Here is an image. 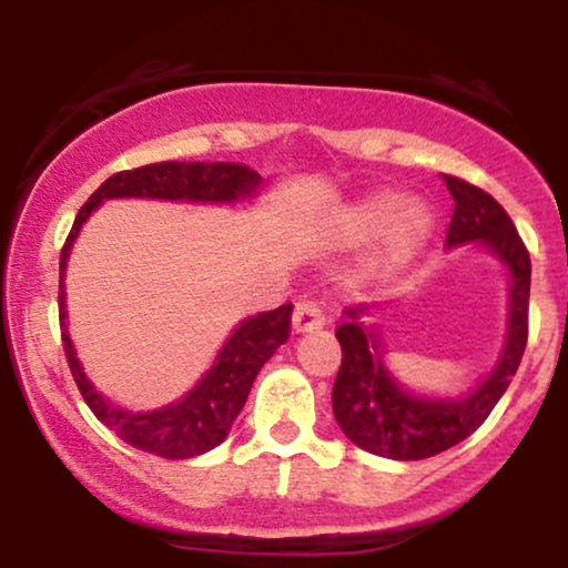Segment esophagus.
I'll use <instances>...</instances> for the list:
<instances>
[{"label":"esophagus","mask_w":568,"mask_h":568,"mask_svg":"<svg viewBox=\"0 0 568 568\" xmlns=\"http://www.w3.org/2000/svg\"><path fill=\"white\" fill-rule=\"evenodd\" d=\"M291 325H293V331H296V334H306V331L323 328V325H325L323 306L317 302H312V298H302V302L293 306Z\"/></svg>","instance_id":"34e87169"}]
</instances>
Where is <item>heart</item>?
<instances>
[{
	"mask_svg": "<svg viewBox=\"0 0 568 568\" xmlns=\"http://www.w3.org/2000/svg\"><path fill=\"white\" fill-rule=\"evenodd\" d=\"M433 213L425 202H403L393 192H376L357 200L338 216L336 234L344 243H368L379 237V264L384 270L406 264L429 237Z\"/></svg>",
	"mask_w": 568,
	"mask_h": 568,
	"instance_id": "1",
	"label": "heart"
}]
</instances>
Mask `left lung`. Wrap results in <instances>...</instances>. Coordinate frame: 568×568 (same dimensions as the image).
I'll list each match as a JSON object with an SVG mask.
<instances>
[{"mask_svg": "<svg viewBox=\"0 0 568 568\" xmlns=\"http://www.w3.org/2000/svg\"><path fill=\"white\" fill-rule=\"evenodd\" d=\"M446 186L454 197L446 245L484 240L510 270L513 296L507 344L499 366L473 395L459 400H429L397 387V382L384 371L382 355L376 352L379 338L361 323V312H366V306L344 310L349 321L336 328V338L342 344V368L331 395L334 416L355 446L387 459H427L473 435L510 387L529 342L531 258L524 240L505 207L484 189L456 175H446Z\"/></svg>", "mask_w": 568, "mask_h": 568, "instance_id": "1", "label": "left lung"}]
</instances>
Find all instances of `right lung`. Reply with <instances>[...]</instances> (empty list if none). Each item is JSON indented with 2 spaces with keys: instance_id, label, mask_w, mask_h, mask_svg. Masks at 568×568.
<instances>
[{
  "instance_id": "right-lung-1",
  "label": "right lung",
  "mask_w": 568,
  "mask_h": 568,
  "mask_svg": "<svg viewBox=\"0 0 568 568\" xmlns=\"http://www.w3.org/2000/svg\"><path fill=\"white\" fill-rule=\"evenodd\" d=\"M262 175L240 162H152L109 175L90 194L77 213L67 243L61 251V275L67 270L69 247L77 232L95 205L112 197H158V200H189V202H232L256 192ZM67 293L63 280L58 285V321H61V342L77 387L90 410L109 425L128 446L139 452L162 456V459H189L219 446L230 433L232 422L243 410L253 379L262 366L275 355V349L291 336L293 304H283L272 312L247 317L219 352L216 366L202 376L197 387L184 400L173 403L149 414H130L114 408L95 393L93 384L84 379L80 361L74 357L67 334Z\"/></svg>"
}]
</instances>
